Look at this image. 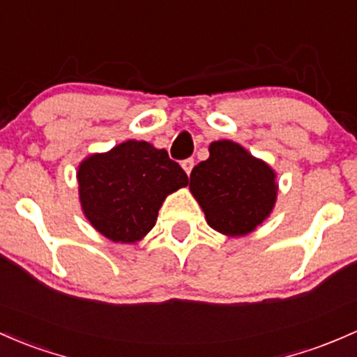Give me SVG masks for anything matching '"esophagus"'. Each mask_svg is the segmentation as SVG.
Here are the masks:
<instances>
[{
	"label": "esophagus",
	"instance_id": "34e87169",
	"mask_svg": "<svg viewBox=\"0 0 357 357\" xmlns=\"http://www.w3.org/2000/svg\"><path fill=\"white\" fill-rule=\"evenodd\" d=\"M194 158H187V160H183L182 162V167H183V170H185V174L187 175H190V172H192V168H194Z\"/></svg>",
	"mask_w": 357,
	"mask_h": 357
}]
</instances>
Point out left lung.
Wrapping results in <instances>:
<instances>
[{"mask_svg":"<svg viewBox=\"0 0 357 357\" xmlns=\"http://www.w3.org/2000/svg\"><path fill=\"white\" fill-rule=\"evenodd\" d=\"M275 174L233 141H216L209 158L192 168L190 192L211 228L229 236L247 235L275 202Z\"/></svg>","mask_w":357,"mask_h":357,"instance_id":"8db88e82","label":"left lung"}]
</instances>
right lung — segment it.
<instances>
[{
  "mask_svg": "<svg viewBox=\"0 0 357 357\" xmlns=\"http://www.w3.org/2000/svg\"><path fill=\"white\" fill-rule=\"evenodd\" d=\"M79 201L88 221L112 241L132 243L155 226L158 209L189 177L165 149L126 141L79 165Z\"/></svg>",
  "mask_w": 357,
  "mask_h": 357,
  "instance_id": "1",
  "label": "right lung"
}]
</instances>
